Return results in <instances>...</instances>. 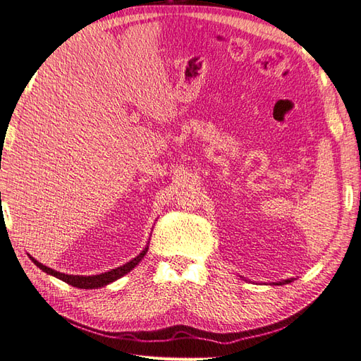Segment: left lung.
<instances>
[{
	"mask_svg": "<svg viewBox=\"0 0 361 361\" xmlns=\"http://www.w3.org/2000/svg\"><path fill=\"white\" fill-rule=\"evenodd\" d=\"M293 282V277L291 279H285V281H281V282H273V285H283V283H290Z\"/></svg>",
	"mask_w": 361,
	"mask_h": 361,
	"instance_id": "obj_1",
	"label": "left lung"
}]
</instances>
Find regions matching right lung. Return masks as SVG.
I'll use <instances>...</instances> for the list:
<instances>
[{
    "label": "right lung",
    "mask_w": 361,
    "mask_h": 361,
    "mask_svg": "<svg viewBox=\"0 0 361 361\" xmlns=\"http://www.w3.org/2000/svg\"><path fill=\"white\" fill-rule=\"evenodd\" d=\"M147 244H149V243H147ZM146 252H147V245L143 248V250H142L140 253H138V255L134 257V259H131L129 262H126V264H123V265H120V267H117V269H113V270H109V271L100 273V274H91V276H76V274L59 273V271H56V270L50 269V267L42 265L41 262L36 261L33 256L29 255V257H30L32 262H33L36 267H39V269H41L42 271L47 273V274L58 277V279L63 281V282L68 283V285L76 286V288L92 290V288H102V286H105V285H108V283H111V282H114V281L120 279V277H122V276L128 274L129 271H131V270L134 269V267H135L138 262H140V261L143 259V256L146 255Z\"/></svg>",
    "instance_id": "1"
}]
</instances>
